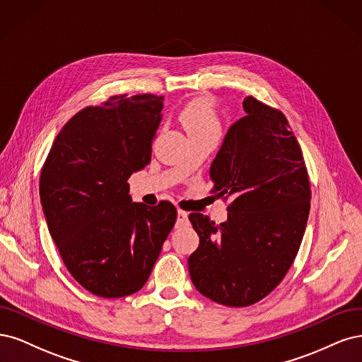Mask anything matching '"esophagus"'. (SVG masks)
Wrapping results in <instances>:
<instances>
[{"instance_id": "esophagus-1", "label": "esophagus", "mask_w": 362, "mask_h": 362, "mask_svg": "<svg viewBox=\"0 0 362 362\" xmlns=\"http://www.w3.org/2000/svg\"><path fill=\"white\" fill-rule=\"evenodd\" d=\"M188 224V214L185 211H177V227H183Z\"/></svg>"}]
</instances>
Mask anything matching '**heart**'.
<instances>
[{
	"label": "heart",
	"mask_w": 362,
	"mask_h": 362,
	"mask_svg": "<svg viewBox=\"0 0 362 362\" xmlns=\"http://www.w3.org/2000/svg\"><path fill=\"white\" fill-rule=\"evenodd\" d=\"M180 122L186 134H198L206 131H219V122L212 102L200 98L189 102L180 114Z\"/></svg>",
	"instance_id": "1"
}]
</instances>
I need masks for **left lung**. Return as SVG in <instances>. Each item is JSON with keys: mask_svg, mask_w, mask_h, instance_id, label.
Segmentation results:
<instances>
[{"mask_svg": "<svg viewBox=\"0 0 362 362\" xmlns=\"http://www.w3.org/2000/svg\"><path fill=\"white\" fill-rule=\"evenodd\" d=\"M233 123L211 165L214 192L230 197L215 226L189 221L200 245L188 267L195 288L227 307H247L279 284L293 263L310 214V182L300 147L283 112L254 98Z\"/></svg>", "mask_w": 362, "mask_h": 362, "instance_id": "left-lung-1", "label": "left lung"}]
</instances>
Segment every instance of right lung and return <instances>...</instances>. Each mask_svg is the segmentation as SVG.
Segmentation results:
<instances>
[{
    "label": "right lung",
    "mask_w": 362,
    "mask_h": 362,
    "mask_svg": "<svg viewBox=\"0 0 362 362\" xmlns=\"http://www.w3.org/2000/svg\"><path fill=\"white\" fill-rule=\"evenodd\" d=\"M164 98L115 96L88 107L57 135L40 173L49 235L76 281L100 298L141 290L177 211L134 203L129 179L151 158Z\"/></svg>",
    "instance_id": "right-lung-1"
}]
</instances>
